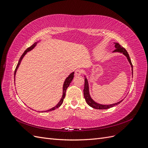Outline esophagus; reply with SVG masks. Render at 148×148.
Segmentation results:
<instances>
[{"label":"esophagus","instance_id":"obj_1","mask_svg":"<svg viewBox=\"0 0 148 148\" xmlns=\"http://www.w3.org/2000/svg\"><path fill=\"white\" fill-rule=\"evenodd\" d=\"M82 74V70L81 69H77L76 70L75 75V76H79Z\"/></svg>","mask_w":148,"mask_h":148}]
</instances>
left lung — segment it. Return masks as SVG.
Returning <instances> with one entry per match:
<instances>
[{
    "label": "left lung",
    "mask_w": 148,
    "mask_h": 148,
    "mask_svg": "<svg viewBox=\"0 0 148 148\" xmlns=\"http://www.w3.org/2000/svg\"><path fill=\"white\" fill-rule=\"evenodd\" d=\"M115 49L114 51V52H120L122 53L123 54H124L125 56L127 57V59L128 62H130V64L131 65V66L132 68V75H133V65L132 64V62L130 60V58L129 54L128 53L127 51H126V49L123 48L122 46L120 45V44L117 42L115 43ZM83 94H84V99L86 100L87 104L91 106L92 108H95L96 109H109L110 107H112L116 105L119 104L122 101H120V102H118L117 103H115V104H110V105H102L98 104V103H96V102L94 101L89 95V85H88V79L86 78H84V89H83Z\"/></svg>",
    "instance_id": "left-lung-1"
}]
</instances>
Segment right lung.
<instances>
[{"mask_svg":"<svg viewBox=\"0 0 148 148\" xmlns=\"http://www.w3.org/2000/svg\"><path fill=\"white\" fill-rule=\"evenodd\" d=\"M37 43H38L37 42L34 43L32 46H30L29 47H28L27 49H26V50L24 52V53H23V54H22V56H21V57L20 58V60H19L18 62V64H17V65H16V69H15V70L14 77H15V75H16V71H17V69H18V66H19V65H20V63H21V61L22 59H23V57L25 56L26 53H27V52H29V51H30L31 50H32V49H33L36 46ZM73 77H74V72L71 73L69 76V77L66 78V79L65 80V82H64V86H63V95H62V99H60V101H59V102L58 103L57 105L56 106H55L54 107H53V108L51 109L47 110H46V111H44V112H49V111H51V110H55V109H57V108H59V107L62 104V103H63V102H64V98H65V93H66V89H67V88H68V87L69 86V85H70V83L71 82V81H72V79H73Z\"/></svg>","mask_w":148,"mask_h":148,"instance_id":"1","label":"right lung"}]
</instances>
